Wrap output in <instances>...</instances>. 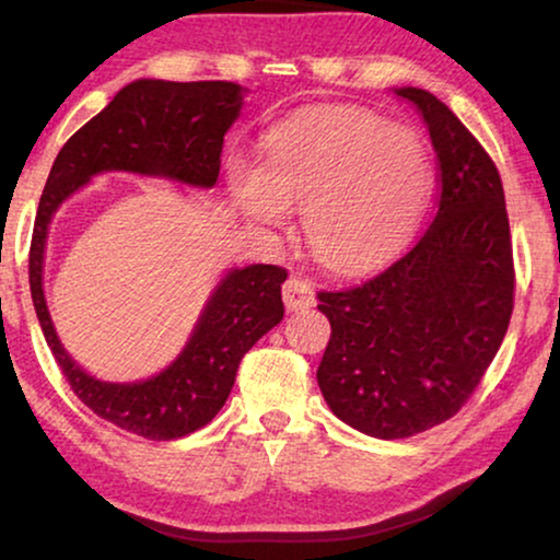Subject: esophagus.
<instances>
[{
	"label": "esophagus",
	"mask_w": 560,
	"mask_h": 560,
	"mask_svg": "<svg viewBox=\"0 0 560 560\" xmlns=\"http://www.w3.org/2000/svg\"><path fill=\"white\" fill-rule=\"evenodd\" d=\"M282 301H285L288 311H305L316 303V295H313V288L301 278H288L285 285H282Z\"/></svg>",
	"instance_id": "34e87169"
}]
</instances>
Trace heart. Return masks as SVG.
<instances>
[{"mask_svg":"<svg viewBox=\"0 0 560 560\" xmlns=\"http://www.w3.org/2000/svg\"><path fill=\"white\" fill-rule=\"evenodd\" d=\"M226 178L255 224L278 226L301 209L305 242L336 272H359L400 247L431 188L416 137L362 112L290 119L265 137L259 167L234 155Z\"/></svg>","mask_w":560,"mask_h":560,"instance_id":"1","label":"heart"}]
</instances>
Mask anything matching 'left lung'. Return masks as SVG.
Segmentation results:
<instances>
[{"label":"left lung","mask_w":560,"mask_h":560,"mask_svg":"<svg viewBox=\"0 0 560 560\" xmlns=\"http://www.w3.org/2000/svg\"><path fill=\"white\" fill-rule=\"evenodd\" d=\"M416 104L439 158V209L416 247L357 288L320 290L331 339L318 387L336 418L374 439H410L466 405L508 334L515 305L500 173L431 91Z\"/></svg>","instance_id":"1"}]
</instances>
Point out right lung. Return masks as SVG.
Masks as SVG:
<instances>
[{"label": "right lung", "instance_id": "obj_1", "mask_svg": "<svg viewBox=\"0 0 560 560\" xmlns=\"http://www.w3.org/2000/svg\"><path fill=\"white\" fill-rule=\"evenodd\" d=\"M242 96V86L232 81H132L60 148L37 206L30 293L45 341L83 405L121 431L150 441L194 433L224 408L242 357L282 320L280 288L288 272L278 265L226 272L186 349L167 370L142 382H102L68 357L52 328L43 293L48 226L68 196L106 171L213 188L224 135L240 117Z\"/></svg>", "mask_w": 560, "mask_h": 560}]
</instances>
